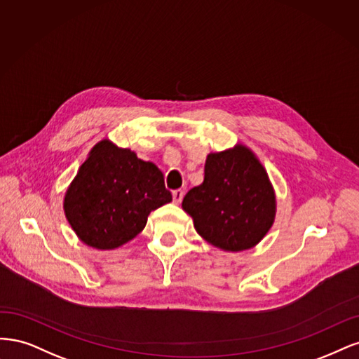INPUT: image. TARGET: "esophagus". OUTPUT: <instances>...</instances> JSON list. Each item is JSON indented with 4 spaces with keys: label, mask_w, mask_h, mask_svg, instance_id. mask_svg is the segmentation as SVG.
<instances>
[{
    "label": "esophagus",
    "mask_w": 359,
    "mask_h": 359,
    "mask_svg": "<svg viewBox=\"0 0 359 359\" xmlns=\"http://www.w3.org/2000/svg\"><path fill=\"white\" fill-rule=\"evenodd\" d=\"M183 189H176V191H172V201H175L176 204H179L180 201H182V198H183Z\"/></svg>",
    "instance_id": "34e87169"
}]
</instances>
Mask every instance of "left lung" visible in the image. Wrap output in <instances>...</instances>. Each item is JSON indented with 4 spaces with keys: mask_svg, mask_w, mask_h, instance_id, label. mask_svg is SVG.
Segmentation results:
<instances>
[{
    "mask_svg": "<svg viewBox=\"0 0 359 359\" xmlns=\"http://www.w3.org/2000/svg\"><path fill=\"white\" fill-rule=\"evenodd\" d=\"M182 207L204 240L237 252L253 248L267 234L276 200L259 161L245 146H237L207 156L204 182L184 195Z\"/></svg>",
    "mask_w": 359,
    "mask_h": 359,
    "instance_id": "1",
    "label": "left lung"
}]
</instances>
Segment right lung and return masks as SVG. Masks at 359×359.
<instances>
[{
  "label": "right lung",
  "mask_w": 359,
  "mask_h": 359,
  "mask_svg": "<svg viewBox=\"0 0 359 359\" xmlns=\"http://www.w3.org/2000/svg\"><path fill=\"white\" fill-rule=\"evenodd\" d=\"M170 201L171 192L155 164L102 140L68 188L64 210L83 243L114 249L142 233L149 213Z\"/></svg>",
  "instance_id": "obj_1"
}]
</instances>
